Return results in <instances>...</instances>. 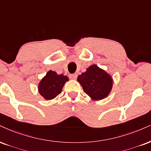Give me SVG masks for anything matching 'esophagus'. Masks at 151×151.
<instances>
[{"mask_svg": "<svg viewBox=\"0 0 151 151\" xmlns=\"http://www.w3.org/2000/svg\"><path fill=\"white\" fill-rule=\"evenodd\" d=\"M77 74L76 73H73V74H70V79H73V80H76V78H77Z\"/></svg>", "mask_w": 151, "mask_h": 151, "instance_id": "1", "label": "esophagus"}]
</instances>
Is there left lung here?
<instances>
[{
	"instance_id": "left-lung-1",
	"label": "left lung",
	"mask_w": 151,
	"mask_h": 151,
	"mask_svg": "<svg viewBox=\"0 0 151 151\" xmlns=\"http://www.w3.org/2000/svg\"><path fill=\"white\" fill-rule=\"evenodd\" d=\"M78 81L81 83L84 92L95 100L106 97L113 85L111 76L94 64L78 76Z\"/></svg>"
}]
</instances>
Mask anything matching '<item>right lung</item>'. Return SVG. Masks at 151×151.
<instances>
[{"instance_id": "1", "label": "right lung", "mask_w": 151, "mask_h": 151, "mask_svg": "<svg viewBox=\"0 0 151 151\" xmlns=\"http://www.w3.org/2000/svg\"><path fill=\"white\" fill-rule=\"evenodd\" d=\"M68 81L67 76L58 75L56 72L50 70L39 83L38 91L45 99H52L60 94L65 83Z\"/></svg>"}]
</instances>
